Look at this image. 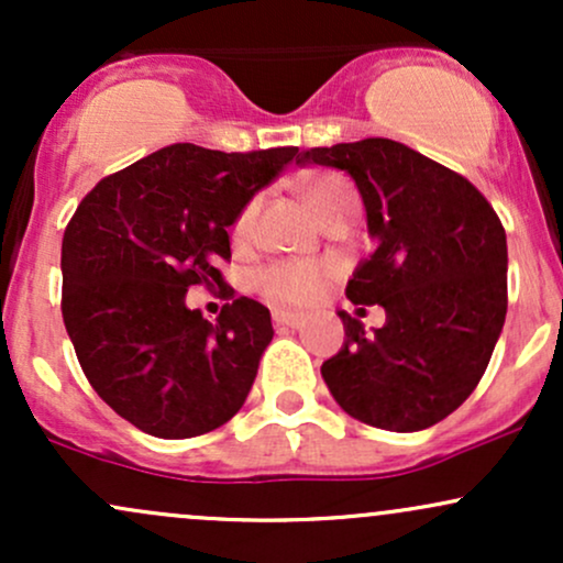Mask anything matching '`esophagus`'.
<instances>
[{"mask_svg": "<svg viewBox=\"0 0 563 563\" xmlns=\"http://www.w3.org/2000/svg\"><path fill=\"white\" fill-rule=\"evenodd\" d=\"M273 320H275V325H280V328H301L303 322H307V318H303V314H299V312H283V309H275Z\"/></svg>", "mask_w": 563, "mask_h": 563, "instance_id": "1", "label": "esophagus"}]
</instances>
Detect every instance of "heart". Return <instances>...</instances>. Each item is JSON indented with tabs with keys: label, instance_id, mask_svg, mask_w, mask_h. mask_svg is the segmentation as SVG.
I'll return each instance as SVG.
<instances>
[{
	"label": "heart",
	"instance_id": "1",
	"mask_svg": "<svg viewBox=\"0 0 563 563\" xmlns=\"http://www.w3.org/2000/svg\"><path fill=\"white\" fill-rule=\"evenodd\" d=\"M301 196L307 200L309 209L318 214L322 222L339 214L346 206L357 203V192L352 183L335 172H314L303 177ZM262 198L254 196L243 203L232 219V243L245 245L254 238L256 217H260ZM333 277V267L325 262H303V260H283L273 262L260 269L256 275V288L267 296L269 301L286 303V307H303L312 303L325 290L328 280Z\"/></svg>",
	"mask_w": 563,
	"mask_h": 563
}]
</instances>
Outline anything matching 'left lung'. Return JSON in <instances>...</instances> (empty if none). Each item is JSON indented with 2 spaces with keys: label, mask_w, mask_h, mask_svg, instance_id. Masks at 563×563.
<instances>
[{
  "label": "left lung",
  "mask_w": 563,
  "mask_h": 563,
  "mask_svg": "<svg viewBox=\"0 0 563 563\" xmlns=\"http://www.w3.org/2000/svg\"><path fill=\"white\" fill-rule=\"evenodd\" d=\"M296 164L346 172L376 249L346 299L380 303L384 328L339 312L346 341L320 367L341 410L386 431L429 429L487 371L508 309L506 230L487 198L402 142L367 137L309 147Z\"/></svg>",
  "instance_id": "obj_1"
}]
</instances>
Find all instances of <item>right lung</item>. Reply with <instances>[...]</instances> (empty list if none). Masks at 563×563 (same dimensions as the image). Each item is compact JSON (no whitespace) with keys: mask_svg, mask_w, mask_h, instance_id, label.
Wrapping results in <instances>:
<instances>
[{"mask_svg":"<svg viewBox=\"0 0 563 563\" xmlns=\"http://www.w3.org/2000/svg\"><path fill=\"white\" fill-rule=\"evenodd\" d=\"M299 147L222 153L177 142L100 179L63 235V322L92 389L161 439L214 431L241 410L273 341L264 303L217 269L228 228ZM233 299L217 323L187 310L186 288Z\"/></svg>","mask_w":563,"mask_h":563,"instance_id":"1","label":"right lung"}]
</instances>
